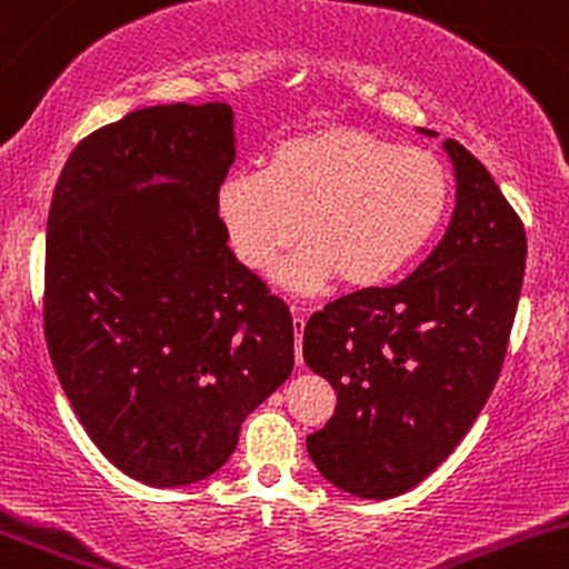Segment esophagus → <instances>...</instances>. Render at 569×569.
<instances>
[{
	"mask_svg": "<svg viewBox=\"0 0 569 569\" xmlns=\"http://www.w3.org/2000/svg\"><path fill=\"white\" fill-rule=\"evenodd\" d=\"M303 326H307V320H303V315H292V328H296V365L301 367L303 365V356H301V337H303Z\"/></svg>",
	"mask_w": 569,
	"mask_h": 569,
	"instance_id": "34e87169",
	"label": "esophagus"
}]
</instances>
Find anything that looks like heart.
Listing matches in <instances>:
<instances>
[{
    "instance_id": "b5f03b06",
    "label": "heart",
    "mask_w": 569,
    "mask_h": 569,
    "mask_svg": "<svg viewBox=\"0 0 569 569\" xmlns=\"http://www.w3.org/2000/svg\"><path fill=\"white\" fill-rule=\"evenodd\" d=\"M452 197L447 163L425 148H397L365 128L331 126L277 142L262 172H232L216 194L238 260L279 268L296 290L339 277L350 290L380 287L406 271L443 224Z\"/></svg>"
}]
</instances>
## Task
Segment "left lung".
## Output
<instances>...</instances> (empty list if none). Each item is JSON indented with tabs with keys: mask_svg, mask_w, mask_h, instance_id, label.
Masks as SVG:
<instances>
[{
	"mask_svg": "<svg viewBox=\"0 0 569 569\" xmlns=\"http://www.w3.org/2000/svg\"><path fill=\"white\" fill-rule=\"evenodd\" d=\"M443 150L458 191L441 243L400 284L350 292L303 328V361L337 391L307 452L359 499H395L452 455L499 380L523 287L518 213L460 142Z\"/></svg>",
	"mask_w": 569,
	"mask_h": 569,
	"instance_id": "obj_1",
	"label": "left lung"
}]
</instances>
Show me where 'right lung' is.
<instances>
[{
	"label": "right lung",
	"mask_w": 569,
	"mask_h": 569,
	"mask_svg": "<svg viewBox=\"0 0 569 569\" xmlns=\"http://www.w3.org/2000/svg\"><path fill=\"white\" fill-rule=\"evenodd\" d=\"M230 103H169L90 133L46 232V342L98 449L153 488L219 471L292 372V318L227 246Z\"/></svg>",
	"instance_id": "add662e5"
}]
</instances>
